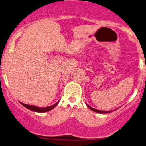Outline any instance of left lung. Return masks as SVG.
Wrapping results in <instances>:
<instances>
[{
	"label": "left lung",
	"instance_id": "obj_1",
	"mask_svg": "<svg viewBox=\"0 0 146 146\" xmlns=\"http://www.w3.org/2000/svg\"><path fill=\"white\" fill-rule=\"evenodd\" d=\"M86 106L88 107V108H90V110H93V111H94V112H96V113H98L104 114V113H111V112H112V110H109V111H104V110H97V109H95V108H92V107H90V106L87 104H86ZM118 108H117V109H118ZM117 109H116V110H117Z\"/></svg>",
	"mask_w": 146,
	"mask_h": 146
}]
</instances>
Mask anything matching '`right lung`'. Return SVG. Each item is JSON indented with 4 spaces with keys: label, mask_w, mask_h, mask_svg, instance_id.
I'll list each match as a JSON object with an SVG mask.
<instances>
[{
    "label": "right lung",
    "mask_w": 146,
    "mask_h": 146,
    "mask_svg": "<svg viewBox=\"0 0 146 146\" xmlns=\"http://www.w3.org/2000/svg\"><path fill=\"white\" fill-rule=\"evenodd\" d=\"M21 104L23 106H25V108H27V109H29L30 110H32V111H34V112H37V113H45V112H48V111H49V110L53 109V108H54L55 107H56V106L58 104L59 101L57 102V103L55 104L50 106L44 107V108H40V107H38V106H34V105L25 104L22 103V102H21Z\"/></svg>",
    "instance_id": "add662e5"
}]
</instances>
